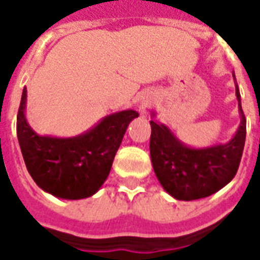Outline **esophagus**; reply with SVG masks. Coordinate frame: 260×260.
I'll list each match as a JSON object with an SVG mask.
<instances>
[{
	"label": "esophagus",
	"mask_w": 260,
	"mask_h": 260,
	"mask_svg": "<svg viewBox=\"0 0 260 260\" xmlns=\"http://www.w3.org/2000/svg\"><path fill=\"white\" fill-rule=\"evenodd\" d=\"M146 108H147V103L142 102L141 104H139V113L145 114V113H146Z\"/></svg>",
	"instance_id": "1"
}]
</instances>
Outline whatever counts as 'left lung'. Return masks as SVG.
<instances>
[{
    "label": "left lung",
    "mask_w": 260,
    "mask_h": 260,
    "mask_svg": "<svg viewBox=\"0 0 260 260\" xmlns=\"http://www.w3.org/2000/svg\"><path fill=\"white\" fill-rule=\"evenodd\" d=\"M234 76V75H233ZM235 78V76H234ZM241 122L234 138L214 146H186L169 126L150 121V158L153 170L164 191L178 201H195L213 195L237 174L244 152L246 119L241 107V94L235 85ZM154 117V113H153Z\"/></svg>",
    "instance_id": "obj_1"
}]
</instances>
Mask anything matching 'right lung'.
Segmentation results:
<instances>
[{
	"label": "right lung",
	"mask_w": 260,
	"mask_h": 260,
	"mask_svg": "<svg viewBox=\"0 0 260 260\" xmlns=\"http://www.w3.org/2000/svg\"><path fill=\"white\" fill-rule=\"evenodd\" d=\"M26 87L20 99L16 134L26 169L43 191L61 199L94 195L107 180L115 153L135 110L110 114L91 129L74 138L37 135L26 121Z\"/></svg>",
	"instance_id": "obj_1"
}]
</instances>
